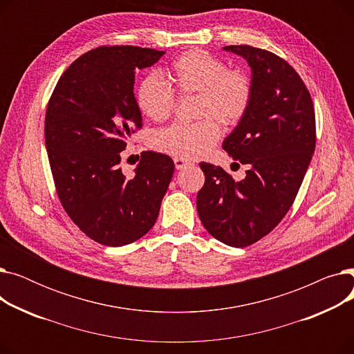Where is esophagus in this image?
<instances>
[{
	"instance_id": "34e87169",
	"label": "esophagus",
	"mask_w": 354,
	"mask_h": 354,
	"mask_svg": "<svg viewBox=\"0 0 354 354\" xmlns=\"http://www.w3.org/2000/svg\"><path fill=\"white\" fill-rule=\"evenodd\" d=\"M174 163H175V167H176L178 171L183 169V167H187V166L189 165V162H188V160H185V159H179V158H175V159H174Z\"/></svg>"
}]
</instances>
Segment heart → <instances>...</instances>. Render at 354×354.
Masks as SVG:
<instances>
[{
  "mask_svg": "<svg viewBox=\"0 0 354 354\" xmlns=\"http://www.w3.org/2000/svg\"><path fill=\"white\" fill-rule=\"evenodd\" d=\"M179 96H198L196 118L192 124H172L153 133L155 151L174 158L191 160L207 155L221 138L222 123L236 126L244 119L252 99L250 77L241 70H228L227 64L205 50H189L167 70ZM136 103L142 113L153 122H163L172 115L176 96L172 87L155 73L139 83Z\"/></svg>",
  "mask_w": 354,
  "mask_h": 354,
  "instance_id": "1",
  "label": "heart"
}]
</instances>
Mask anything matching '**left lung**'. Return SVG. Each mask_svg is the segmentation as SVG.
Segmentation results:
<instances>
[{"label": "left lung", "instance_id": "left-lung-1", "mask_svg": "<svg viewBox=\"0 0 354 354\" xmlns=\"http://www.w3.org/2000/svg\"><path fill=\"white\" fill-rule=\"evenodd\" d=\"M224 50L251 67L250 109L222 143L248 171L236 182L221 166L199 163L205 183L196 209L214 238L243 248L270 234L291 208L314 153L315 115L304 82L286 60L245 44Z\"/></svg>", "mask_w": 354, "mask_h": 354}]
</instances>
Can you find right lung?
Masks as SVG:
<instances>
[{"instance_id":"add662e5","label":"right lung","mask_w":354,"mask_h":354,"mask_svg":"<svg viewBox=\"0 0 354 354\" xmlns=\"http://www.w3.org/2000/svg\"><path fill=\"white\" fill-rule=\"evenodd\" d=\"M165 51L133 46L90 50L63 73L46 111V149L60 202L88 238L107 247L151 230L175 165L143 152L133 176L119 166L126 140L142 127L135 74Z\"/></svg>"}]
</instances>
